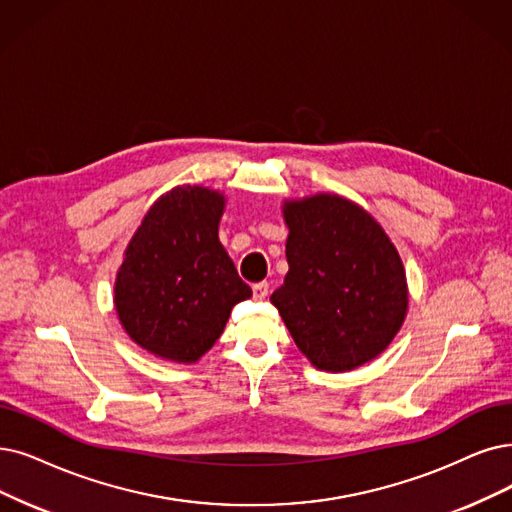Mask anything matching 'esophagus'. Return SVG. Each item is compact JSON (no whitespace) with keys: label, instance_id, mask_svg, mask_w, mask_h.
Masks as SVG:
<instances>
[{"label":"esophagus","instance_id":"34e87169","mask_svg":"<svg viewBox=\"0 0 512 512\" xmlns=\"http://www.w3.org/2000/svg\"><path fill=\"white\" fill-rule=\"evenodd\" d=\"M252 294H254V298H256V300L267 298V294H269V283H267V281H258V283H254V285H252Z\"/></svg>","mask_w":512,"mask_h":512}]
</instances>
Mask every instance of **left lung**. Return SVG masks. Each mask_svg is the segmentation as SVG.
I'll return each mask as SVG.
<instances>
[{"instance_id":"1","label":"left lung","mask_w":512,"mask_h":512,"mask_svg":"<svg viewBox=\"0 0 512 512\" xmlns=\"http://www.w3.org/2000/svg\"><path fill=\"white\" fill-rule=\"evenodd\" d=\"M290 271L273 292L298 349L325 372L378 357L405 319L401 258L380 224L338 195L288 201Z\"/></svg>"}]
</instances>
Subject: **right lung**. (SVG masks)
I'll return each instance as SVG.
<instances>
[{
    "instance_id": "add662e5",
    "label": "right lung",
    "mask_w": 512,
    "mask_h": 512,
    "mask_svg": "<svg viewBox=\"0 0 512 512\" xmlns=\"http://www.w3.org/2000/svg\"><path fill=\"white\" fill-rule=\"evenodd\" d=\"M224 197L178 187L153 203L115 281V309L149 353L193 363L220 338L231 309L252 296L218 241Z\"/></svg>"
}]
</instances>
